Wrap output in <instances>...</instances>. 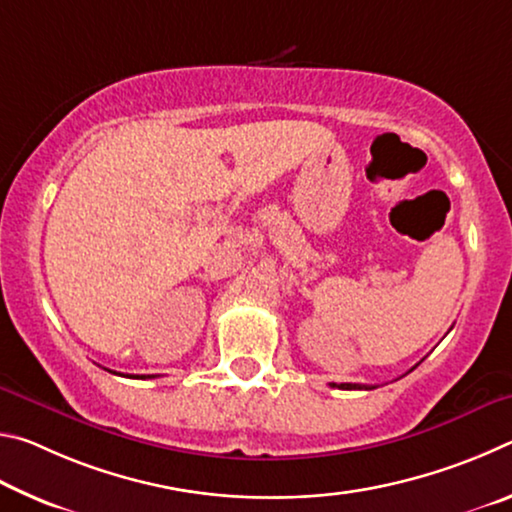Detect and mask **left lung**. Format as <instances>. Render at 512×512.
<instances>
[{
    "label": "left lung",
    "mask_w": 512,
    "mask_h": 512,
    "mask_svg": "<svg viewBox=\"0 0 512 512\" xmlns=\"http://www.w3.org/2000/svg\"><path fill=\"white\" fill-rule=\"evenodd\" d=\"M336 386V384H332ZM339 388H343V391H357V388H375V386H361V384H341Z\"/></svg>",
    "instance_id": "1"
}]
</instances>
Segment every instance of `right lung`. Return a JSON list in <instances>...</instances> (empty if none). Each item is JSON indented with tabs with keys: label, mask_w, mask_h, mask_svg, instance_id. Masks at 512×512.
<instances>
[{
	"label": "right lung",
	"mask_w": 512,
	"mask_h": 512,
	"mask_svg": "<svg viewBox=\"0 0 512 512\" xmlns=\"http://www.w3.org/2000/svg\"><path fill=\"white\" fill-rule=\"evenodd\" d=\"M131 377H135V375H131ZM137 379H140V375H137ZM142 379H144V375H142Z\"/></svg>",
	"instance_id": "obj_1"
}]
</instances>
